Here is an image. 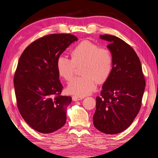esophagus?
<instances>
[{
  "label": "esophagus",
  "mask_w": 158,
  "mask_h": 158,
  "mask_svg": "<svg viewBox=\"0 0 158 158\" xmlns=\"http://www.w3.org/2000/svg\"><path fill=\"white\" fill-rule=\"evenodd\" d=\"M73 100L74 101H77V100H82L84 98V97L83 96H73L72 97Z\"/></svg>",
  "instance_id": "1"
}]
</instances>
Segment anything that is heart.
Masks as SVG:
<instances>
[{
  "mask_svg": "<svg viewBox=\"0 0 158 158\" xmlns=\"http://www.w3.org/2000/svg\"><path fill=\"white\" fill-rule=\"evenodd\" d=\"M71 59L59 56L56 61L58 75L66 81L73 78L76 67L83 65V77H76L67 85V92L77 96H85L96 89L98 82L102 83L109 79L113 67V56L110 49L100 47L89 41H83L77 45L70 52Z\"/></svg>",
  "mask_w": 158,
  "mask_h": 158,
  "instance_id": "1",
  "label": "heart"
}]
</instances>
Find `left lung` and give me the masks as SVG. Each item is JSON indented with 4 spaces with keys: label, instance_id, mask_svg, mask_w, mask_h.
I'll list each match as a JSON object with an SVG mask.
<instances>
[{
    "label": "left lung",
    "instance_id": "1",
    "mask_svg": "<svg viewBox=\"0 0 158 158\" xmlns=\"http://www.w3.org/2000/svg\"><path fill=\"white\" fill-rule=\"evenodd\" d=\"M109 42L112 52V73L104 83L100 96L96 97L93 122L96 129L108 135L126 130L141 106L145 79L139 58L135 50L115 36L100 35Z\"/></svg>",
    "mask_w": 158,
    "mask_h": 158
}]
</instances>
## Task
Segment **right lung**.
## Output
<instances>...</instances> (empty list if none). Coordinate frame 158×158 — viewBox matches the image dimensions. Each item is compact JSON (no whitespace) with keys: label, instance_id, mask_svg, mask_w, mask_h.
Here are the masks:
<instances>
[{"label":"right lung","instance_id":"add662e5","mask_svg":"<svg viewBox=\"0 0 158 158\" xmlns=\"http://www.w3.org/2000/svg\"><path fill=\"white\" fill-rule=\"evenodd\" d=\"M77 40L70 34L46 35L29 45L19 59L13 79L17 105L25 122L39 132L52 133L66 123L72 98L61 96L56 61Z\"/></svg>","mask_w":158,"mask_h":158}]
</instances>
